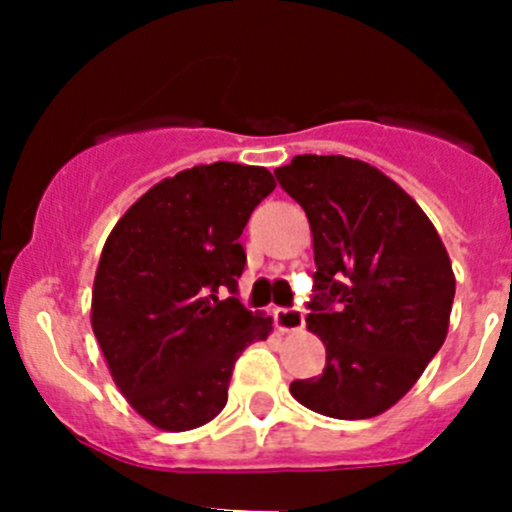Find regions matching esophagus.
<instances>
[{"label": "esophagus", "instance_id": "obj_1", "mask_svg": "<svg viewBox=\"0 0 512 512\" xmlns=\"http://www.w3.org/2000/svg\"><path fill=\"white\" fill-rule=\"evenodd\" d=\"M275 319H277V329H280V332H299V329L304 327V312L299 307L277 309Z\"/></svg>", "mask_w": 512, "mask_h": 512}]
</instances>
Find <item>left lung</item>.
<instances>
[{
  "instance_id": "left-lung-1",
  "label": "left lung",
  "mask_w": 512,
  "mask_h": 512,
  "mask_svg": "<svg viewBox=\"0 0 512 512\" xmlns=\"http://www.w3.org/2000/svg\"><path fill=\"white\" fill-rule=\"evenodd\" d=\"M275 175L312 227L307 329L327 347L322 374L289 391L322 416L384 414L446 342L456 294L446 247L416 200L364 160L294 156Z\"/></svg>"
}]
</instances>
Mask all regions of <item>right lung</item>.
<instances>
[{
  "instance_id": "obj_1",
  "label": "right lung",
  "mask_w": 512,
  "mask_h": 512,
  "mask_svg": "<svg viewBox=\"0 0 512 512\" xmlns=\"http://www.w3.org/2000/svg\"><path fill=\"white\" fill-rule=\"evenodd\" d=\"M272 190L260 165H195L141 195L103 245L91 327L118 391L160 431L213 421L235 361L270 337L272 319L225 292H237L240 235Z\"/></svg>"
}]
</instances>
